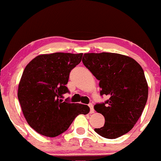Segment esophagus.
<instances>
[{"mask_svg":"<svg viewBox=\"0 0 161 161\" xmlns=\"http://www.w3.org/2000/svg\"><path fill=\"white\" fill-rule=\"evenodd\" d=\"M89 108H90V113H94V112H95V109H94V107H93L92 104L89 103Z\"/></svg>","mask_w":161,"mask_h":161,"instance_id":"esophagus-1","label":"esophagus"}]
</instances>
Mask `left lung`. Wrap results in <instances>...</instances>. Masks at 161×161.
<instances>
[{
    "instance_id": "8db88e82",
    "label": "left lung",
    "mask_w": 161,
    "mask_h": 161,
    "mask_svg": "<svg viewBox=\"0 0 161 161\" xmlns=\"http://www.w3.org/2000/svg\"><path fill=\"white\" fill-rule=\"evenodd\" d=\"M83 64L98 80L101 95L109 98L96 104L105 124L95 129L101 136L115 139L129 132L141 116L148 99V83L136 60L118 53H85Z\"/></svg>"
}]
</instances>
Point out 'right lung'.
Returning a JSON list of instances; mask_svg holds the SVG:
<instances>
[{"mask_svg":"<svg viewBox=\"0 0 161 161\" xmlns=\"http://www.w3.org/2000/svg\"><path fill=\"white\" fill-rule=\"evenodd\" d=\"M83 53H55L37 55L27 64L18 89L24 116L39 134L58 136L78 114L89 112L87 105L63 101L71 70L80 64Z\"/></svg>","mask_w":161,"mask_h":161,"instance_id":"obj_1","label":"right lung"}]
</instances>
